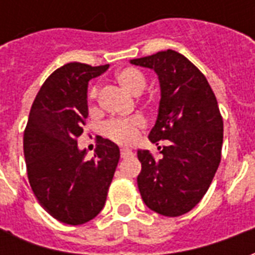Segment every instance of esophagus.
Instances as JSON below:
<instances>
[{"instance_id":"34e87169","label":"esophagus","mask_w":255,"mask_h":255,"mask_svg":"<svg viewBox=\"0 0 255 255\" xmlns=\"http://www.w3.org/2000/svg\"><path fill=\"white\" fill-rule=\"evenodd\" d=\"M132 154H133V151L129 149H122V153H120L122 158H127V157H129V155H132Z\"/></svg>"}]
</instances>
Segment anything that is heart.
<instances>
[{
    "mask_svg": "<svg viewBox=\"0 0 255 255\" xmlns=\"http://www.w3.org/2000/svg\"><path fill=\"white\" fill-rule=\"evenodd\" d=\"M117 83L124 91L131 95H139L146 86L143 73L136 68H123L116 73ZM97 97V89L93 87L89 93V111L95 112L94 101ZM144 128V120L140 116H132L120 120H111L104 126V133L117 143H133L139 138V133Z\"/></svg>",
    "mask_w": 255,
    "mask_h": 255,
    "instance_id": "b5f03b06",
    "label": "heart"
}]
</instances>
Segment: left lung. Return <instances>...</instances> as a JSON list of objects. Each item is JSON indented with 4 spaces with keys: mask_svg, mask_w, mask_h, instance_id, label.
I'll return each mask as SVG.
<instances>
[{
    "mask_svg": "<svg viewBox=\"0 0 255 255\" xmlns=\"http://www.w3.org/2000/svg\"><path fill=\"white\" fill-rule=\"evenodd\" d=\"M153 69L161 100L149 139L161 158L138 150V188L146 206L168 217L190 212L208 191L221 160L223 117L203 73L180 53L168 49L129 61Z\"/></svg>",
    "mask_w": 255,
    "mask_h": 255,
    "instance_id": "1",
    "label": "left lung"
}]
</instances>
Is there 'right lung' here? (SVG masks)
<instances>
[{
    "mask_svg": "<svg viewBox=\"0 0 255 255\" xmlns=\"http://www.w3.org/2000/svg\"><path fill=\"white\" fill-rule=\"evenodd\" d=\"M108 68L65 64L42 84L31 106L23 142L30 186L42 208L64 224H84L104 209L120 160L119 146L101 138L95 158L86 161L76 140L89 116V82Z\"/></svg>",
    "mask_w": 255,
    "mask_h": 255,
    "instance_id": "add662e5",
    "label": "right lung"
}]
</instances>
